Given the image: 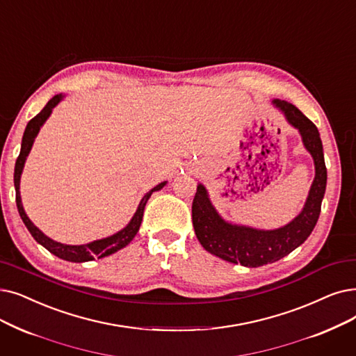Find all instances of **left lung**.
<instances>
[{"instance_id":"8db88e82","label":"left lung","mask_w":356,"mask_h":356,"mask_svg":"<svg viewBox=\"0 0 356 356\" xmlns=\"http://www.w3.org/2000/svg\"><path fill=\"white\" fill-rule=\"evenodd\" d=\"M272 104L284 115L289 125L298 131L304 148L310 152L314 161V180L301 212L284 227L275 229L229 222L215 209L202 183L197 184L192 204L195 234L204 249L229 264H240L247 268L273 264L296 250L308 238L317 224L327 183L323 144L314 123L285 100L273 99Z\"/></svg>"}]
</instances>
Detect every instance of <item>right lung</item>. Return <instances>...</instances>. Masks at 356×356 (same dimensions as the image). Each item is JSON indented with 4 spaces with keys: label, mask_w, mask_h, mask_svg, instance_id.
<instances>
[{
    "label": "right lung",
    "mask_w": 356,
    "mask_h": 356,
    "mask_svg": "<svg viewBox=\"0 0 356 356\" xmlns=\"http://www.w3.org/2000/svg\"><path fill=\"white\" fill-rule=\"evenodd\" d=\"M64 97L65 96L63 95V92H60V95L54 96L48 103H46V106L40 111V113H38L32 120L27 123V127H26L24 134H23L20 154H19L17 161H15V167H14L15 204H17L19 213L22 216L24 225L30 231V234H32V237L39 244H42L46 250L51 252L52 254H55L59 259L74 261V264H83V261H90V260L96 259V257L102 259L104 256H111V254L116 253L118 250L123 249V247H127L134 240V237L138 233V229H140V227H141L144 209H145V205L148 202V199L151 197L152 192L161 191L167 184V181H161L160 184H157L156 188H152L149 192H147L144 195V197L141 199L140 205H138L131 221L127 224V227H123L122 229L118 231V233H115L109 237L90 241L87 244H64V243H59V241H55V240L49 238L48 236H44L42 231L32 221H30V218H29L24 208H23L22 196H20V179H22V173H23V168H24L27 156L30 154V149H32V147H33V143L36 140V136H38L40 128L43 127V123L48 120V118L51 116L54 107H56L59 102H63Z\"/></svg>",
    "instance_id": "right-lung-1"
}]
</instances>
